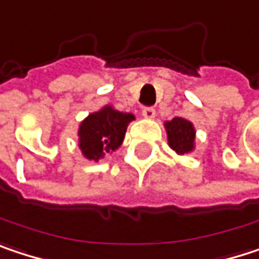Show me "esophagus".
I'll list each match as a JSON object with an SVG mask.
<instances>
[{"mask_svg":"<svg viewBox=\"0 0 259 259\" xmlns=\"http://www.w3.org/2000/svg\"><path fill=\"white\" fill-rule=\"evenodd\" d=\"M142 114H143V117H146V119H153L156 112H155V109H152V107H145V109L142 110Z\"/></svg>","mask_w":259,"mask_h":259,"instance_id":"obj_1","label":"esophagus"}]
</instances>
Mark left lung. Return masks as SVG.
I'll use <instances>...</instances> for the list:
<instances>
[{"mask_svg": "<svg viewBox=\"0 0 259 259\" xmlns=\"http://www.w3.org/2000/svg\"><path fill=\"white\" fill-rule=\"evenodd\" d=\"M167 130V139L170 147L179 153H188L194 150L195 147V128L194 125L183 119V117H175L164 123Z\"/></svg>", "mask_w": 259, "mask_h": 259, "instance_id": "obj_1", "label": "left lung"}]
</instances>
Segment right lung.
Wrapping results in <instances>:
<instances>
[{
  "mask_svg": "<svg viewBox=\"0 0 259 259\" xmlns=\"http://www.w3.org/2000/svg\"><path fill=\"white\" fill-rule=\"evenodd\" d=\"M133 113H122L112 106L91 113L79 126V147L84 158L98 161L122 145Z\"/></svg>",
  "mask_w": 259,
  "mask_h": 259,
  "instance_id": "add662e5",
  "label": "right lung"
}]
</instances>
